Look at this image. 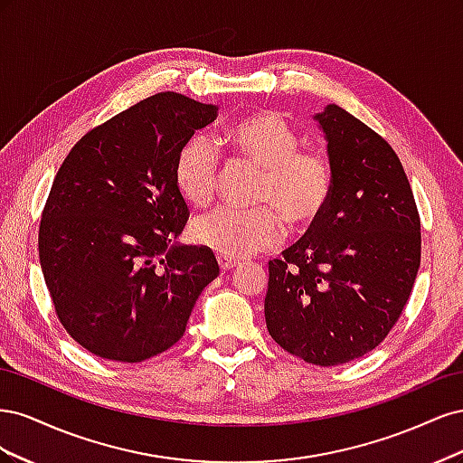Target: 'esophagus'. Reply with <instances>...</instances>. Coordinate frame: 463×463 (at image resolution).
Segmentation results:
<instances>
[{
  "label": "esophagus",
  "mask_w": 463,
  "mask_h": 463,
  "mask_svg": "<svg viewBox=\"0 0 463 463\" xmlns=\"http://www.w3.org/2000/svg\"><path fill=\"white\" fill-rule=\"evenodd\" d=\"M218 264H220V270L222 272H228L232 269H235L240 260H233V259H226V257H218Z\"/></svg>",
  "instance_id": "1"
}]
</instances>
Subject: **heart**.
Returning <instances> with one entry per match:
<instances>
[{
    "label": "heart",
    "instance_id": "1",
    "mask_svg": "<svg viewBox=\"0 0 463 463\" xmlns=\"http://www.w3.org/2000/svg\"><path fill=\"white\" fill-rule=\"evenodd\" d=\"M230 143L260 170L253 213L214 208L191 222V240L226 259H247L278 247L289 230H309L322 216L332 193V167L320 150L301 148V135L276 111H260L230 131ZM220 146L194 135L181 148L175 181L184 197L204 204L214 197L220 179Z\"/></svg>",
    "mask_w": 463,
    "mask_h": 463
}]
</instances>
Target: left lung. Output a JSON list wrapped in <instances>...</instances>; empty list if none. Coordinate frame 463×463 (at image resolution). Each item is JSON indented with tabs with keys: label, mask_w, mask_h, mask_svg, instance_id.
Instances as JSON below:
<instances>
[{
	"label": "left lung",
	"mask_w": 463,
	"mask_h": 463,
	"mask_svg": "<svg viewBox=\"0 0 463 463\" xmlns=\"http://www.w3.org/2000/svg\"><path fill=\"white\" fill-rule=\"evenodd\" d=\"M317 119L332 193L309 232L269 262L264 318L288 354L334 367L373 352L394 328L421 264V220L381 135L335 104Z\"/></svg>",
	"instance_id": "1"
}]
</instances>
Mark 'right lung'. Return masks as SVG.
Returning a JSON list of instances; mask_svg holds the SVG:
<instances>
[{
  "label": "right lung",
  "instance_id": "1",
  "mask_svg": "<svg viewBox=\"0 0 463 463\" xmlns=\"http://www.w3.org/2000/svg\"><path fill=\"white\" fill-rule=\"evenodd\" d=\"M216 109L177 92L145 98L80 137L53 179L42 274L61 326L98 357L141 363L175 345L220 274L210 249L170 247L189 220L177 156Z\"/></svg>",
  "mask_w": 463,
  "mask_h": 463
}]
</instances>
